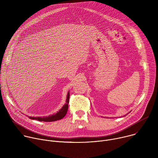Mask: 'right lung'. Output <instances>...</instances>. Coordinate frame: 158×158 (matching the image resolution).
I'll return each instance as SVG.
<instances>
[{"label": "right lung", "instance_id": "1", "mask_svg": "<svg viewBox=\"0 0 158 158\" xmlns=\"http://www.w3.org/2000/svg\"><path fill=\"white\" fill-rule=\"evenodd\" d=\"M69 101V91L67 93V94L65 104L62 106V107L57 112V113L50 115L49 116H44V117L29 116V117L31 119L38 120L39 121H44V122H52V121H56L61 119L65 116L67 110H68Z\"/></svg>", "mask_w": 158, "mask_h": 158}]
</instances>
